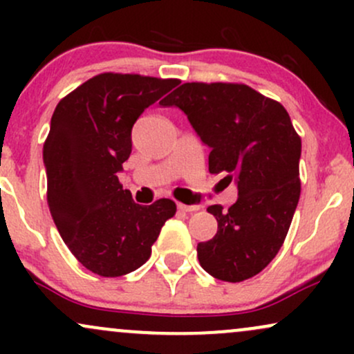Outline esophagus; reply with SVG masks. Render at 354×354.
I'll return each mask as SVG.
<instances>
[{
  "label": "esophagus",
  "instance_id": "1",
  "mask_svg": "<svg viewBox=\"0 0 354 354\" xmlns=\"http://www.w3.org/2000/svg\"><path fill=\"white\" fill-rule=\"evenodd\" d=\"M178 209L183 211V213H191V211H198L200 206L196 205H183V203H178Z\"/></svg>",
  "mask_w": 354,
  "mask_h": 354
}]
</instances>
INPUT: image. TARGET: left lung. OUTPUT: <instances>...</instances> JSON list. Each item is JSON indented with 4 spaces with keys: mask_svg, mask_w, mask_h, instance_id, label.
<instances>
[{
    "mask_svg": "<svg viewBox=\"0 0 354 354\" xmlns=\"http://www.w3.org/2000/svg\"><path fill=\"white\" fill-rule=\"evenodd\" d=\"M173 104L211 148L209 173L238 183L228 211L208 208L218 233L198 243L200 265L221 281L253 278L278 254L298 206L301 138L281 103L248 84L185 83L165 106Z\"/></svg>",
    "mask_w": 354,
    "mask_h": 354,
    "instance_id": "obj_1",
    "label": "left lung"
}]
</instances>
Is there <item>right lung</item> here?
Masks as SVG:
<instances>
[{"label":"right lung","instance_id":"right-lung-1","mask_svg":"<svg viewBox=\"0 0 354 354\" xmlns=\"http://www.w3.org/2000/svg\"><path fill=\"white\" fill-rule=\"evenodd\" d=\"M178 84L174 78L101 73L53 113L43 148L48 206L64 245L91 273L116 278L145 265L176 213L168 198L138 205L118 173L131 154L133 124Z\"/></svg>","mask_w":354,"mask_h":354}]
</instances>
